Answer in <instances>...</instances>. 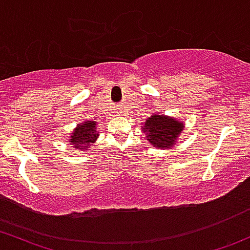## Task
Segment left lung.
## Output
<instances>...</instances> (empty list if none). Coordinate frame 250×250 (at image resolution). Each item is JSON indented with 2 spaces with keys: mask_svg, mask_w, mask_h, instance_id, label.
<instances>
[{
  "mask_svg": "<svg viewBox=\"0 0 250 250\" xmlns=\"http://www.w3.org/2000/svg\"><path fill=\"white\" fill-rule=\"evenodd\" d=\"M184 128L185 123L183 121L161 113H152L144 125H141L145 139L153 147L163 150H168L176 145Z\"/></svg>",
  "mask_w": 250,
  "mask_h": 250,
  "instance_id": "1",
  "label": "left lung"
}]
</instances>
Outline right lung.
Returning a JSON list of instances; mask_svg holds the SVG:
<instances>
[{"instance_id": "1", "label": "right lung", "mask_w": 250, "mask_h": 250, "mask_svg": "<svg viewBox=\"0 0 250 250\" xmlns=\"http://www.w3.org/2000/svg\"><path fill=\"white\" fill-rule=\"evenodd\" d=\"M98 123L95 121H83L78 123L72 133L70 134L69 143L76 150L85 151L90 150V146L98 140L99 132H98Z\"/></svg>"}]
</instances>
